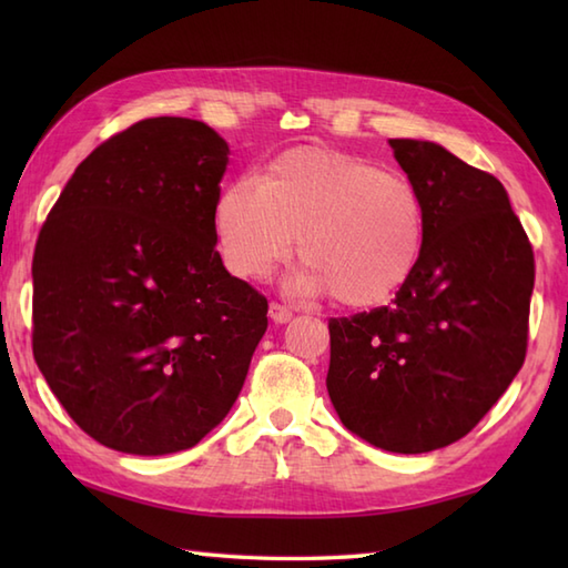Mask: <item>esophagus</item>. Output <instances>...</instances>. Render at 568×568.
<instances>
[{
  "label": "esophagus",
  "instance_id": "esophagus-1",
  "mask_svg": "<svg viewBox=\"0 0 568 568\" xmlns=\"http://www.w3.org/2000/svg\"><path fill=\"white\" fill-rule=\"evenodd\" d=\"M268 315H271V320H273L275 324H285V322L293 320V312L287 310V307H283V305H277V303H271Z\"/></svg>",
  "mask_w": 568,
  "mask_h": 568
}]
</instances>
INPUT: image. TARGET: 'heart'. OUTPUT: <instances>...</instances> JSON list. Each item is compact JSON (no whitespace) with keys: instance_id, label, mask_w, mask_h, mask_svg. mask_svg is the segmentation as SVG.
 Instances as JSON below:
<instances>
[{"instance_id":"1","label":"heart","mask_w":568,"mask_h":568,"mask_svg":"<svg viewBox=\"0 0 568 568\" xmlns=\"http://www.w3.org/2000/svg\"><path fill=\"white\" fill-rule=\"evenodd\" d=\"M216 244L229 271L263 281L300 246L305 265L287 293H334L373 307L413 277L425 251L427 204L413 178L354 153L300 146L239 175L214 202Z\"/></svg>"}]
</instances>
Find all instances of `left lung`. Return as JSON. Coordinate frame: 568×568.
Instances as JSON below:
<instances>
[{"instance_id": "8db88e82", "label": "left lung", "mask_w": 568, "mask_h": 568, "mask_svg": "<svg viewBox=\"0 0 568 568\" xmlns=\"http://www.w3.org/2000/svg\"><path fill=\"white\" fill-rule=\"evenodd\" d=\"M427 204L425 251L388 307L329 320L327 390L348 432L425 454L474 429L525 364L535 253L498 178L390 139Z\"/></svg>"}]
</instances>
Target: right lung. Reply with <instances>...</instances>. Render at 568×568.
<instances>
[{"label": "right lung", "mask_w": 568, "mask_h": 568, "mask_svg": "<svg viewBox=\"0 0 568 568\" xmlns=\"http://www.w3.org/2000/svg\"><path fill=\"white\" fill-rule=\"evenodd\" d=\"M226 141L183 116L106 139L60 192L33 253V358L75 425L161 456L226 417L268 300L224 268Z\"/></svg>", "instance_id": "right-lung-1"}]
</instances>
